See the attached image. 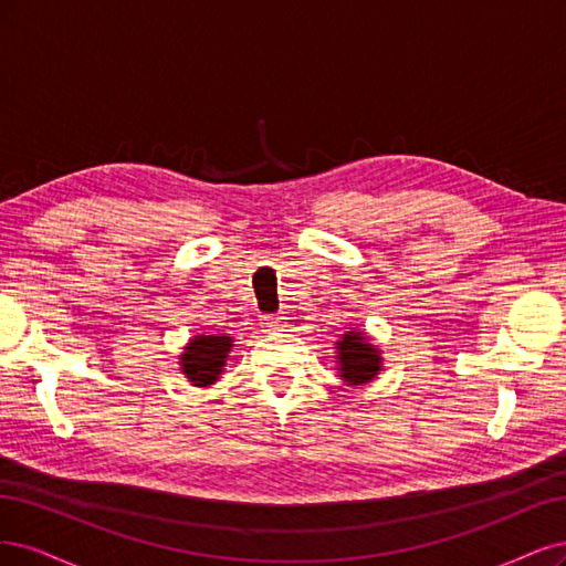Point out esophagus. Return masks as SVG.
<instances>
[{
	"label": "esophagus",
	"mask_w": 566,
	"mask_h": 566,
	"mask_svg": "<svg viewBox=\"0 0 566 566\" xmlns=\"http://www.w3.org/2000/svg\"><path fill=\"white\" fill-rule=\"evenodd\" d=\"M263 326H265V332H282V329H284V317H280V315H268V317L263 319Z\"/></svg>",
	"instance_id": "esophagus-1"
}]
</instances>
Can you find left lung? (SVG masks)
<instances>
[{
  "label": "left lung",
  "instance_id": "8db88e82",
  "mask_svg": "<svg viewBox=\"0 0 566 566\" xmlns=\"http://www.w3.org/2000/svg\"><path fill=\"white\" fill-rule=\"evenodd\" d=\"M338 361L340 376L348 382H367L380 371V357L374 345L367 343V336L359 332H348L338 340Z\"/></svg>",
  "mask_w": 566,
  "mask_h": 566
}]
</instances>
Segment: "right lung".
Listing matches in <instances>:
<instances>
[{
    "label": "right lung",
    "instance_id": "add662e5",
    "mask_svg": "<svg viewBox=\"0 0 566 566\" xmlns=\"http://www.w3.org/2000/svg\"><path fill=\"white\" fill-rule=\"evenodd\" d=\"M230 348V336H197L180 355L184 371L195 386H211L221 374Z\"/></svg>",
    "mask_w": 566,
    "mask_h": 566
}]
</instances>
